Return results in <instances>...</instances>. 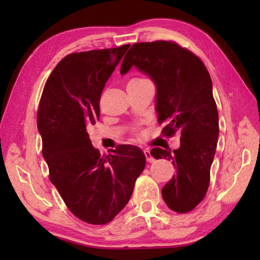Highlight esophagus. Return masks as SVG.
<instances>
[{
	"mask_svg": "<svg viewBox=\"0 0 260 260\" xmlns=\"http://www.w3.org/2000/svg\"><path fill=\"white\" fill-rule=\"evenodd\" d=\"M143 152H144V156H146L147 160H148L149 162H152L153 160H155V158L152 157V155L150 153V150H149V149H144Z\"/></svg>",
	"mask_w": 260,
	"mask_h": 260,
	"instance_id": "1",
	"label": "esophagus"
}]
</instances>
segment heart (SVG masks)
<instances>
[{"mask_svg": "<svg viewBox=\"0 0 260 260\" xmlns=\"http://www.w3.org/2000/svg\"><path fill=\"white\" fill-rule=\"evenodd\" d=\"M135 80H142V79H133V80H131V81H135Z\"/></svg>", "mask_w": 260, "mask_h": 260, "instance_id": "b5f03b06", "label": "heart"}]
</instances>
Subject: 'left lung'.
Listing matches in <instances>:
<instances>
[{
    "label": "left lung",
    "mask_w": 260,
    "mask_h": 260,
    "mask_svg": "<svg viewBox=\"0 0 260 260\" xmlns=\"http://www.w3.org/2000/svg\"><path fill=\"white\" fill-rule=\"evenodd\" d=\"M133 67L155 83L158 121L166 125L162 133L181 135L178 149L153 148L150 153L156 159L172 160L177 169L161 189L162 200L175 212H189L208 191L218 143V110L210 74L199 57L170 41L135 43L120 73Z\"/></svg>",
    "instance_id": "left-lung-1"
}]
</instances>
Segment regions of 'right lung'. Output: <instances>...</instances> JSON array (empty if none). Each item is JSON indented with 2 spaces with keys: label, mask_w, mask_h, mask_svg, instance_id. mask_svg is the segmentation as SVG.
<instances>
[{
  "label": "right lung",
  "mask_w": 260,
  "mask_h": 260,
  "mask_svg": "<svg viewBox=\"0 0 260 260\" xmlns=\"http://www.w3.org/2000/svg\"><path fill=\"white\" fill-rule=\"evenodd\" d=\"M129 45L64 57L46 82L38 111L50 181L70 211L93 225L111 221L146 166L139 147L121 144L101 156L87 129L100 120L104 86Z\"/></svg>",
  "instance_id": "add662e5"
}]
</instances>
